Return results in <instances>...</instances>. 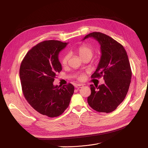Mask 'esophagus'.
I'll list each match as a JSON object with an SVG mask.
<instances>
[{
  "mask_svg": "<svg viewBox=\"0 0 148 148\" xmlns=\"http://www.w3.org/2000/svg\"><path fill=\"white\" fill-rule=\"evenodd\" d=\"M83 86V84H77L75 85V88H77V89H79V88H81Z\"/></svg>",
  "mask_w": 148,
  "mask_h": 148,
  "instance_id": "esophagus-1",
  "label": "esophagus"
}]
</instances>
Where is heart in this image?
<instances>
[{"mask_svg":"<svg viewBox=\"0 0 148 148\" xmlns=\"http://www.w3.org/2000/svg\"><path fill=\"white\" fill-rule=\"evenodd\" d=\"M77 52L79 53V56L81 58V59H83L84 58H91L93 56V54H94V49H92V47L90 45H83L80 46V47L77 50ZM69 59V55L68 54H66L64 56V58L62 59V64L63 66L66 65L68 60ZM84 77L85 75L84 74L82 73L79 74L78 76H77V79L79 80L82 81L84 79Z\"/></svg>","mask_w":148,"mask_h":148,"instance_id":"1","label":"heart"}]
</instances>
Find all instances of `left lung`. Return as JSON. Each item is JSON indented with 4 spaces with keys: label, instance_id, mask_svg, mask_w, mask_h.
Listing matches in <instances>:
<instances>
[{
    "label": "left lung",
    "instance_id": "left-lung-1",
    "mask_svg": "<svg viewBox=\"0 0 148 148\" xmlns=\"http://www.w3.org/2000/svg\"><path fill=\"white\" fill-rule=\"evenodd\" d=\"M94 38L101 49L100 60L92 78L103 77L105 83L90 85L91 94L88 103L98 112L114 111L125 99L131 79V69L127 53L123 47L110 36L101 32H92L85 36Z\"/></svg>",
    "mask_w": 148,
    "mask_h": 148
}]
</instances>
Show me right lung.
<instances>
[{
    "label": "right lung",
    "mask_w": 148,
    "mask_h": 148,
    "mask_svg": "<svg viewBox=\"0 0 148 148\" xmlns=\"http://www.w3.org/2000/svg\"><path fill=\"white\" fill-rule=\"evenodd\" d=\"M68 43L57 40L41 42L26 54L20 68V79L27 101L40 113L57 117L68 108L74 91L71 83L54 86L56 74L62 71L59 54Z\"/></svg>",
    "instance_id": "right-lung-1"
}]
</instances>
